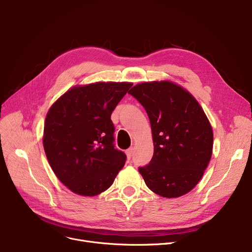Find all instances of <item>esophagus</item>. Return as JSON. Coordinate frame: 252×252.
I'll list each match as a JSON object with an SVG mask.
<instances>
[{
	"instance_id": "esophagus-1",
	"label": "esophagus",
	"mask_w": 252,
	"mask_h": 252,
	"mask_svg": "<svg viewBox=\"0 0 252 252\" xmlns=\"http://www.w3.org/2000/svg\"><path fill=\"white\" fill-rule=\"evenodd\" d=\"M133 151H134V148L133 147H130V148H128L127 150H126V157L128 158V159H130V157H131V154H133Z\"/></svg>"
}]
</instances>
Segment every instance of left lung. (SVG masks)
<instances>
[{
	"label": "left lung",
	"mask_w": 252,
	"mask_h": 252,
	"mask_svg": "<svg viewBox=\"0 0 252 252\" xmlns=\"http://www.w3.org/2000/svg\"><path fill=\"white\" fill-rule=\"evenodd\" d=\"M146 110L154 143L153 157L139 167L147 187L166 198L190 192L213 154L214 133L203 109L184 88L167 81L130 89Z\"/></svg>",
	"instance_id": "1"
}]
</instances>
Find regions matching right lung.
<instances>
[{
    "mask_svg": "<svg viewBox=\"0 0 252 252\" xmlns=\"http://www.w3.org/2000/svg\"><path fill=\"white\" fill-rule=\"evenodd\" d=\"M131 83L75 86L49 109L43 144L54 174L70 191L95 196L114 182L126 155L114 148L111 113Z\"/></svg>",
    "mask_w": 252,
    "mask_h": 252,
    "instance_id": "right-lung-1",
    "label": "right lung"
}]
</instances>
